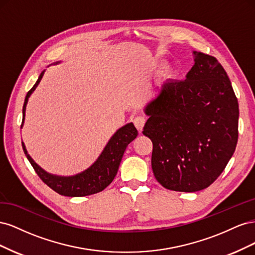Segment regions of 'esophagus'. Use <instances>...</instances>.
Here are the masks:
<instances>
[{
  "label": "esophagus",
  "mask_w": 255,
  "mask_h": 255,
  "mask_svg": "<svg viewBox=\"0 0 255 255\" xmlns=\"http://www.w3.org/2000/svg\"><path fill=\"white\" fill-rule=\"evenodd\" d=\"M133 122H134V126L136 127V128L139 130V132H141L142 128H143L144 123H145L144 117H142V116H137V117L133 120Z\"/></svg>",
  "instance_id": "esophagus-1"
}]
</instances>
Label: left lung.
I'll use <instances>...</instances> for the list:
<instances>
[{"mask_svg": "<svg viewBox=\"0 0 255 255\" xmlns=\"http://www.w3.org/2000/svg\"><path fill=\"white\" fill-rule=\"evenodd\" d=\"M185 81H168L145 105L142 133L153 142L152 170L167 189L202 190L225 170L238 139V102L218 60L194 51Z\"/></svg>", "mask_w": 255, "mask_h": 255, "instance_id": "1", "label": "left lung"}]
</instances>
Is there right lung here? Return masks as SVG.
<instances>
[{
    "instance_id": "obj_1",
    "label": "right lung",
    "mask_w": 255,
    "mask_h": 255,
    "mask_svg": "<svg viewBox=\"0 0 255 255\" xmlns=\"http://www.w3.org/2000/svg\"><path fill=\"white\" fill-rule=\"evenodd\" d=\"M56 64H59V61H57ZM43 74L44 71L40 73L36 84L34 85L33 88L27 92V95L25 97L24 105H23L22 110L23 119L21 128L23 126V123H24L28 98L33 94L38 85H39ZM137 135L138 132L132 122L123 126L119 129H117V132L111 137V139L106 143L102 153L100 154V156L97 158L94 164L89 168H87L86 170L82 171L81 173L70 176H61L47 172L39 165L36 164L35 160L29 156V154L27 153V150L25 148V144L23 141L22 148L30 165L35 169L38 176H39L43 181V183L47 184L50 188H52L54 191H56L57 194L61 196L85 197L102 191L113 182L116 174L118 172L119 165L121 163L122 156L123 154H125L128 144L129 142H132L137 137Z\"/></svg>"
}]
</instances>
